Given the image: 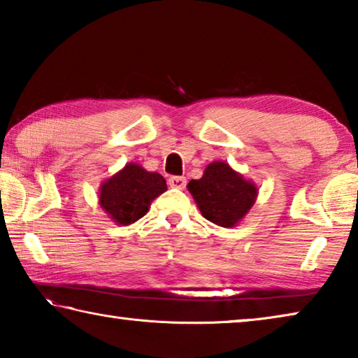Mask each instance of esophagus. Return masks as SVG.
I'll list each match as a JSON object with an SVG mask.
<instances>
[{"label": "esophagus", "instance_id": "esophagus-1", "mask_svg": "<svg viewBox=\"0 0 358 358\" xmlns=\"http://www.w3.org/2000/svg\"><path fill=\"white\" fill-rule=\"evenodd\" d=\"M169 185H171V187L183 189V187L186 186V178L185 177H171L169 178Z\"/></svg>", "mask_w": 358, "mask_h": 358}]
</instances>
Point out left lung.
<instances>
[{
    "label": "left lung",
    "instance_id": "obj_1",
    "mask_svg": "<svg viewBox=\"0 0 358 358\" xmlns=\"http://www.w3.org/2000/svg\"><path fill=\"white\" fill-rule=\"evenodd\" d=\"M187 191L203 217L221 227H234L252 207L257 187L229 167L211 162L201 180H191Z\"/></svg>",
    "mask_w": 358,
    "mask_h": 358
}]
</instances>
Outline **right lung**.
I'll use <instances>...</instances> for the list:
<instances>
[{
    "mask_svg": "<svg viewBox=\"0 0 358 358\" xmlns=\"http://www.w3.org/2000/svg\"><path fill=\"white\" fill-rule=\"evenodd\" d=\"M166 189L162 175L147 172L137 164H128L101 186L99 202L115 222L128 226L141 220L153 199Z\"/></svg>",
    "mask_w": 358,
    "mask_h": 358,
    "instance_id": "obj_1",
    "label": "right lung"
}]
</instances>
